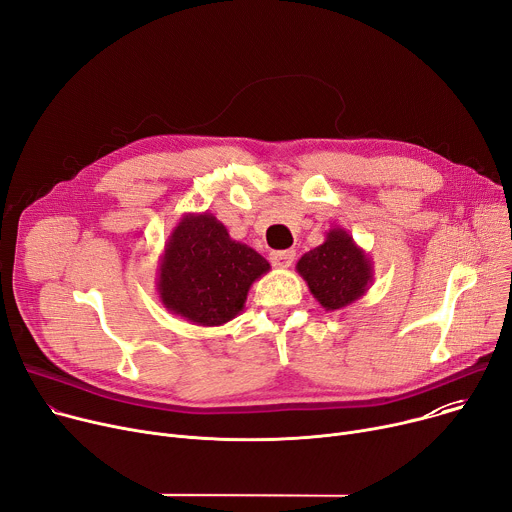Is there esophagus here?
<instances>
[{
	"mask_svg": "<svg viewBox=\"0 0 512 512\" xmlns=\"http://www.w3.org/2000/svg\"><path fill=\"white\" fill-rule=\"evenodd\" d=\"M269 259H271V263H274L276 267L284 269V267H290V265L294 263V259H296V251H292V249H286V251H274V253L269 255Z\"/></svg>",
	"mask_w": 512,
	"mask_h": 512,
	"instance_id": "esophagus-1",
	"label": "esophagus"
}]
</instances>
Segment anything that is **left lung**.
I'll return each instance as SVG.
<instances>
[{
    "mask_svg": "<svg viewBox=\"0 0 512 512\" xmlns=\"http://www.w3.org/2000/svg\"><path fill=\"white\" fill-rule=\"evenodd\" d=\"M296 271L325 311H339L366 294L374 265L352 234L337 226L325 232L319 247L298 259Z\"/></svg>",
    "mask_w": 512,
    "mask_h": 512,
    "instance_id": "left-lung-1",
    "label": "left lung"
}]
</instances>
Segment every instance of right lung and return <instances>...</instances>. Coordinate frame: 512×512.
Returning a JSON list of instances; mask_svg holds the SVG:
<instances>
[{"mask_svg":"<svg viewBox=\"0 0 512 512\" xmlns=\"http://www.w3.org/2000/svg\"><path fill=\"white\" fill-rule=\"evenodd\" d=\"M271 269L255 249L232 241L210 212L185 214L158 263L156 290L164 309L201 327H218L243 311L247 294Z\"/></svg>","mask_w":512,"mask_h":512,"instance_id":"add662e5","label":"right lung"}]
</instances>
